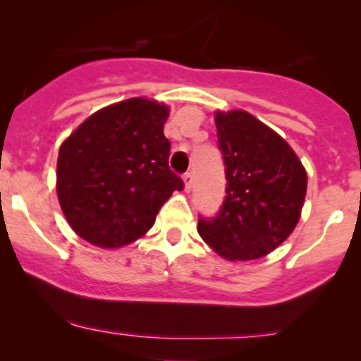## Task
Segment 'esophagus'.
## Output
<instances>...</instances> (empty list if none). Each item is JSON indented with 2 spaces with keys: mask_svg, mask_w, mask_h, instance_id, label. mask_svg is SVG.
Wrapping results in <instances>:
<instances>
[{
  "mask_svg": "<svg viewBox=\"0 0 361 361\" xmlns=\"http://www.w3.org/2000/svg\"><path fill=\"white\" fill-rule=\"evenodd\" d=\"M183 186H185V192H190L193 188V175L192 173H186L183 176Z\"/></svg>",
  "mask_w": 361,
  "mask_h": 361,
  "instance_id": "obj_1",
  "label": "esophagus"
}]
</instances>
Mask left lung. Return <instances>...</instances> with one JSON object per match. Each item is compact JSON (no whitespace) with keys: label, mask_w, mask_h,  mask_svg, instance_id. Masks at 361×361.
I'll list each match as a JSON object with an SVG mask.
<instances>
[{"label":"left lung","mask_w":361,"mask_h":361,"mask_svg":"<svg viewBox=\"0 0 361 361\" xmlns=\"http://www.w3.org/2000/svg\"><path fill=\"white\" fill-rule=\"evenodd\" d=\"M226 164V200L198 234L227 261L270 255L293 233L307 193V171L290 144L244 110L214 115Z\"/></svg>","instance_id":"left-lung-1"}]
</instances>
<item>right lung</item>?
<instances>
[{
    "instance_id": "add662e5",
    "label": "right lung",
    "mask_w": 361,
    "mask_h": 361,
    "mask_svg": "<svg viewBox=\"0 0 361 361\" xmlns=\"http://www.w3.org/2000/svg\"><path fill=\"white\" fill-rule=\"evenodd\" d=\"M169 106L128 98L90 115L59 147L57 198L71 229L103 250L137 241L183 181L168 166Z\"/></svg>"
}]
</instances>
